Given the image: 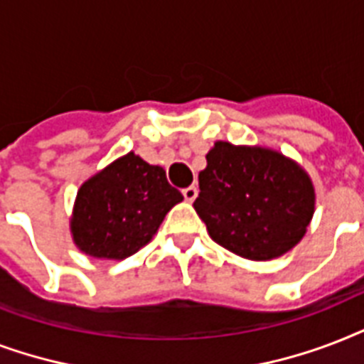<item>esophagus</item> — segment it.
<instances>
[{"mask_svg":"<svg viewBox=\"0 0 364 364\" xmlns=\"http://www.w3.org/2000/svg\"><path fill=\"white\" fill-rule=\"evenodd\" d=\"M182 196H184L186 201H196V197H197V188L196 186H190V188H184L182 190Z\"/></svg>","mask_w":364,"mask_h":364,"instance_id":"obj_1","label":"esophagus"}]
</instances>
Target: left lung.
Returning a JSON list of instances; mask_svg holds the SVG:
<instances>
[{"mask_svg": "<svg viewBox=\"0 0 364 364\" xmlns=\"http://www.w3.org/2000/svg\"><path fill=\"white\" fill-rule=\"evenodd\" d=\"M196 213L210 237L249 260H272L304 237L314 184L279 151L216 142L199 173Z\"/></svg>", "mask_w": 364, "mask_h": 364, "instance_id": "1", "label": "left lung"}]
</instances>
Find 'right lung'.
<instances>
[{"mask_svg": "<svg viewBox=\"0 0 364 364\" xmlns=\"http://www.w3.org/2000/svg\"><path fill=\"white\" fill-rule=\"evenodd\" d=\"M182 199L161 167L131 151L77 191L72 218L75 245L95 258L123 260L154 237L165 214Z\"/></svg>", "mask_w": 364, "mask_h": 364, "instance_id": "right-lung-1", "label": "right lung"}]
</instances>
